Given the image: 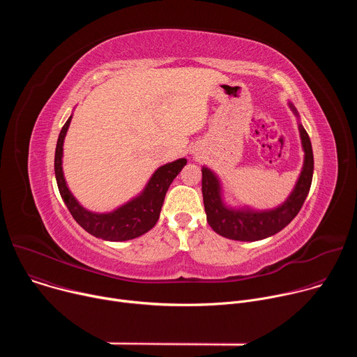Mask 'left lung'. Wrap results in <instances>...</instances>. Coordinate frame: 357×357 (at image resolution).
<instances>
[{"label":"left lung","mask_w":357,"mask_h":357,"mask_svg":"<svg viewBox=\"0 0 357 357\" xmlns=\"http://www.w3.org/2000/svg\"><path fill=\"white\" fill-rule=\"evenodd\" d=\"M288 106L298 119V131L303 151V164L294 189L281 205L273 209H254L247 205L231 206L226 202L223 183L211 168L202 167V195L206 219L211 227L220 236L238 241H257L271 237L288 226L301 211L308 196L314 175L312 145L301 124L298 110L288 101Z\"/></svg>","instance_id":"left-lung-1"}]
</instances>
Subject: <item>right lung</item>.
I'll list each match as a JSON object with an SVG mask.
<instances>
[{
  "mask_svg": "<svg viewBox=\"0 0 357 357\" xmlns=\"http://www.w3.org/2000/svg\"><path fill=\"white\" fill-rule=\"evenodd\" d=\"M73 114L61 130L55 151V176L61 196L73 219L91 236L106 241H126L142 236L155 226L167 190L176 175L186 165V158L161 165L151 175L144 189L110 212H93L86 209L75 197L63 174V142Z\"/></svg>",
  "mask_w": 357,
  "mask_h": 357,
  "instance_id": "1",
  "label": "right lung"
}]
</instances>
